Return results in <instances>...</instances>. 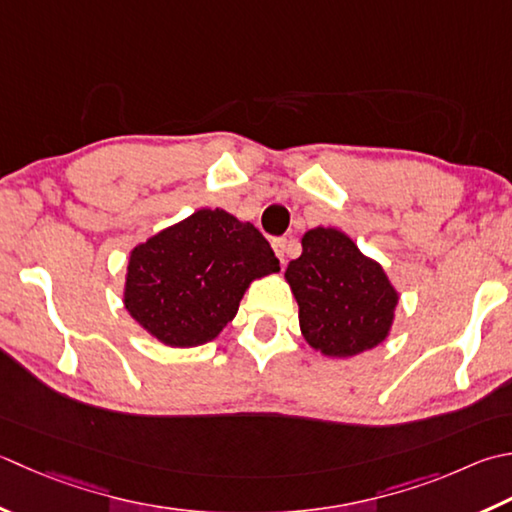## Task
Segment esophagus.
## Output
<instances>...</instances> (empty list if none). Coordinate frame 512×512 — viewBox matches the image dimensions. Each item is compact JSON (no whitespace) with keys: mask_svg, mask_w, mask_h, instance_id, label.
Returning <instances> with one entry per match:
<instances>
[{"mask_svg":"<svg viewBox=\"0 0 512 512\" xmlns=\"http://www.w3.org/2000/svg\"><path fill=\"white\" fill-rule=\"evenodd\" d=\"M288 239L286 237H277V239H273V250H275V255L279 257V262H286V257H288Z\"/></svg>","mask_w":512,"mask_h":512,"instance_id":"esophagus-1","label":"esophagus"}]
</instances>
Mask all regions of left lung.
Segmentation results:
<instances>
[{"label":"left lung","mask_w":512,"mask_h":512,"mask_svg":"<svg viewBox=\"0 0 512 512\" xmlns=\"http://www.w3.org/2000/svg\"><path fill=\"white\" fill-rule=\"evenodd\" d=\"M306 342L326 357H353L384 342L399 302L384 268L337 228L302 237V255L286 268Z\"/></svg>","instance_id":"left-lung-1"}]
</instances>
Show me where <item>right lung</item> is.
<instances>
[{"instance_id":"obj_1","label":"right lung","mask_w":512,"mask_h":512,"mask_svg":"<svg viewBox=\"0 0 512 512\" xmlns=\"http://www.w3.org/2000/svg\"><path fill=\"white\" fill-rule=\"evenodd\" d=\"M279 270L266 237L222 208H202L133 248L124 306L166 346L190 348L222 333L250 282Z\"/></svg>"}]
</instances>
